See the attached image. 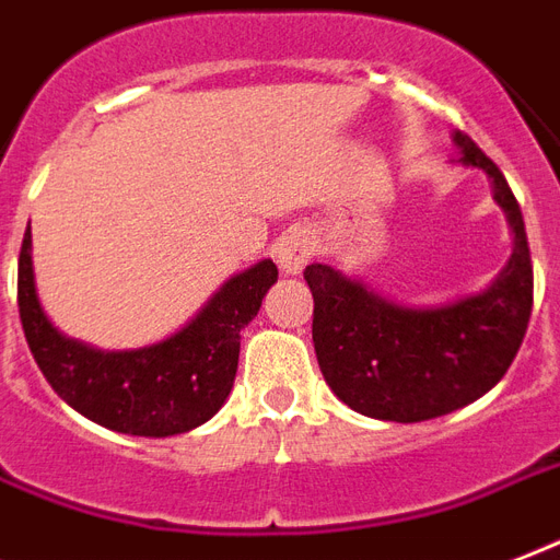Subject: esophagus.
<instances>
[{"mask_svg":"<svg viewBox=\"0 0 560 560\" xmlns=\"http://www.w3.org/2000/svg\"><path fill=\"white\" fill-rule=\"evenodd\" d=\"M277 266L283 268L285 275H298L312 257V240L306 231H292L285 233L283 240L277 242Z\"/></svg>","mask_w":560,"mask_h":560,"instance_id":"34e87169","label":"esophagus"}]
</instances>
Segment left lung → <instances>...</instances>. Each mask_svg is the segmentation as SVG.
I'll use <instances>...</instances> for the list:
<instances>
[{"label": "left lung", "instance_id": "left-lung-1", "mask_svg": "<svg viewBox=\"0 0 560 560\" xmlns=\"http://www.w3.org/2000/svg\"><path fill=\"white\" fill-rule=\"evenodd\" d=\"M453 142L458 163L491 177L493 201L509 219L514 250L482 292L438 306L383 298L336 266L312 262V341L320 374L359 415L394 423L441 418L479 400L517 357L532 315V257L520 203L491 158L467 133Z\"/></svg>", "mask_w": 560, "mask_h": 560}]
</instances>
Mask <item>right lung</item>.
Masks as SVG:
<instances>
[{
	"mask_svg": "<svg viewBox=\"0 0 560 560\" xmlns=\"http://www.w3.org/2000/svg\"><path fill=\"white\" fill-rule=\"evenodd\" d=\"M277 283L259 259L221 289L166 339L131 350H102L63 336L43 312L32 262V224L20 248L16 303L34 362L75 411L104 429L168 438L201 427L224 406L240 365V332Z\"/></svg>",
	"mask_w": 560,
	"mask_h": 560,
	"instance_id": "obj_1",
	"label": "right lung"
}]
</instances>
